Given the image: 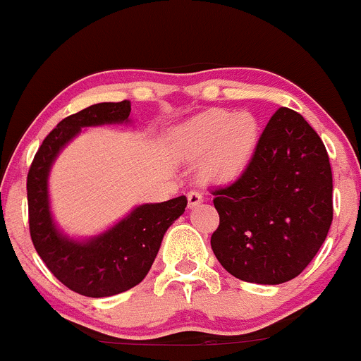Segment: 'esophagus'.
Segmentation results:
<instances>
[{"instance_id":"obj_1","label":"esophagus","mask_w":361,"mask_h":361,"mask_svg":"<svg viewBox=\"0 0 361 361\" xmlns=\"http://www.w3.org/2000/svg\"><path fill=\"white\" fill-rule=\"evenodd\" d=\"M186 197H188V207H190V209H193V207L200 205L202 202H204V197H202V193H198V192H188Z\"/></svg>"}]
</instances>
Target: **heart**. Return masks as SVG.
<instances>
[{
    "mask_svg": "<svg viewBox=\"0 0 361 361\" xmlns=\"http://www.w3.org/2000/svg\"><path fill=\"white\" fill-rule=\"evenodd\" d=\"M175 142L185 159H202V180L231 183L250 166L259 142V123L250 111L214 109L181 126Z\"/></svg>",
    "mask_w": 361,
    "mask_h": 361,
    "instance_id": "b5f03b06",
    "label": "heart"
}]
</instances>
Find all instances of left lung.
<instances>
[{
  "label": "left lung",
  "mask_w": 361,
  "mask_h": 361,
  "mask_svg": "<svg viewBox=\"0 0 361 361\" xmlns=\"http://www.w3.org/2000/svg\"><path fill=\"white\" fill-rule=\"evenodd\" d=\"M215 258L235 279L279 285L317 255L333 222V173L317 132L281 106L261 134L250 166L217 188Z\"/></svg>",
  "instance_id": "obj_1"
}]
</instances>
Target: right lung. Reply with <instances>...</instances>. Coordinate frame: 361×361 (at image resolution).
<instances>
[{"label": "right lung", "mask_w": 361, "mask_h": 361, "mask_svg": "<svg viewBox=\"0 0 361 361\" xmlns=\"http://www.w3.org/2000/svg\"><path fill=\"white\" fill-rule=\"evenodd\" d=\"M130 102L97 103L69 115L44 139L27 176L28 224L35 251L61 283L85 297H111L146 279L168 227L185 212L186 197L135 207L110 229L74 239L56 226L49 198L54 161L81 128L128 123Z\"/></svg>", "instance_id": "add662e5"}]
</instances>
